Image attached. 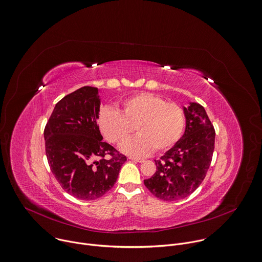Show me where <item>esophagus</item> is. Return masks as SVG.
<instances>
[{"label":"esophagus","mask_w":262,"mask_h":262,"mask_svg":"<svg viewBox=\"0 0 262 262\" xmlns=\"http://www.w3.org/2000/svg\"><path fill=\"white\" fill-rule=\"evenodd\" d=\"M129 160H132V161H135V162H138V163H142V162H144V159L136 158V157H129Z\"/></svg>","instance_id":"obj_1"}]
</instances>
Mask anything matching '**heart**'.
<instances>
[{
    "mask_svg": "<svg viewBox=\"0 0 262 262\" xmlns=\"http://www.w3.org/2000/svg\"><path fill=\"white\" fill-rule=\"evenodd\" d=\"M134 124L138 134L123 141L120 149L132 156H144L152 148L164 151L181 137L185 125L183 110L174 102L151 93H138L125 99L119 112L103 108L98 117V126L103 136L119 143Z\"/></svg>",
    "mask_w": 262,
    "mask_h": 262,
    "instance_id": "heart-1",
    "label": "heart"
}]
</instances>
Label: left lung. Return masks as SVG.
<instances>
[{
    "mask_svg": "<svg viewBox=\"0 0 262 262\" xmlns=\"http://www.w3.org/2000/svg\"><path fill=\"white\" fill-rule=\"evenodd\" d=\"M183 112L184 134L155 161L156 173L144 180L146 188L163 201H177L192 193L204 180L212 161L215 130L205 108L190 102Z\"/></svg>",
    "mask_w": 262,
    "mask_h": 262,
    "instance_id": "8db88e82",
    "label": "left lung"
}]
</instances>
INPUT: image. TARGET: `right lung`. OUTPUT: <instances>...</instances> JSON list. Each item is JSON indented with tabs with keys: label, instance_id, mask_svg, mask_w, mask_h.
<instances>
[{
	"label": "right lung",
	"instance_id": "right-lung-1",
	"mask_svg": "<svg viewBox=\"0 0 262 262\" xmlns=\"http://www.w3.org/2000/svg\"><path fill=\"white\" fill-rule=\"evenodd\" d=\"M99 90L85 86L59 100L44 130L46 156L61 187L71 195L96 200L116 183L127 158L102 141L97 125ZM106 154L111 159L106 160Z\"/></svg>",
	"mask_w": 262,
	"mask_h": 262
}]
</instances>
